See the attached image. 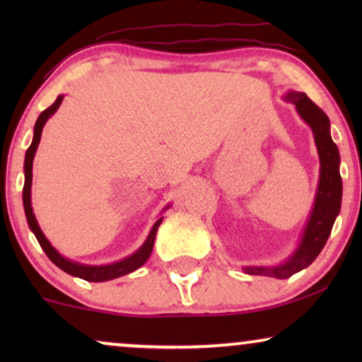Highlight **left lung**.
Here are the masks:
<instances>
[{
  "label": "left lung",
  "mask_w": 362,
  "mask_h": 362,
  "mask_svg": "<svg viewBox=\"0 0 362 362\" xmlns=\"http://www.w3.org/2000/svg\"><path fill=\"white\" fill-rule=\"evenodd\" d=\"M285 100L296 107L300 117L313 130L315 143L320 156V182L316 191L315 206L306 222L301 242L285 264L276 267H244L249 275H267L274 279H288L296 272L303 270L313 262L328 240L333 224L341 209L343 181L339 175V151L331 140L329 118L316 107L303 92L290 90L285 93Z\"/></svg>",
  "instance_id": "left-lung-1"
}]
</instances>
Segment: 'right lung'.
Listing matches in <instances>:
<instances>
[{
  "label": "right lung",
  "instance_id": "right-lung-1",
  "mask_svg": "<svg viewBox=\"0 0 362 362\" xmlns=\"http://www.w3.org/2000/svg\"><path fill=\"white\" fill-rule=\"evenodd\" d=\"M64 100V95H59L56 98V102L52 103L51 107L46 108L41 115H39L36 125H34V136H33V143L31 146L28 148L26 151V158H24V187H23V204H24V212H26V219L29 224V229L34 232L36 239L39 242V245L42 247V250L46 252V255L51 259L52 264H56L59 269L66 272L69 275L78 276V279L87 280V281H107V280H113L118 279V276H123L127 274H132L136 269L145 264V262L150 259L153 245H155V237L158 232V227H160L163 217H160L155 222V226L151 227L150 234H148L145 244H143L140 249H138L135 254H132L127 259H123L120 262H115V264L110 265H83V264H77V262H72L62 257L59 252L54 249L51 245V242L46 239V235L42 234L41 227H39L36 217H34L33 207H31V185H33V161H34V155H36L37 145L41 141V135H42V128L46 125L47 118L54 115L57 112V108L61 107V103ZM170 207V206H168ZM166 207V209H168Z\"/></svg>",
  "mask_w": 362,
  "mask_h": 362
}]
</instances>
